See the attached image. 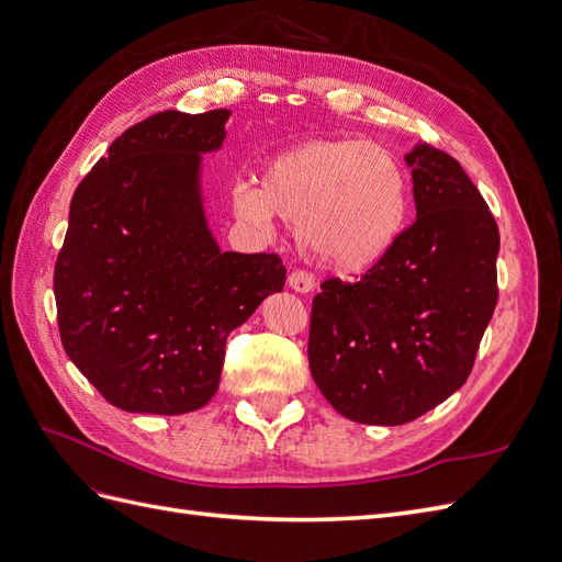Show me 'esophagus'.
Returning <instances> with one entry per match:
<instances>
[{"mask_svg": "<svg viewBox=\"0 0 562 562\" xmlns=\"http://www.w3.org/2000/svg\"><path fill=\"white\" fill-rule=\"evenodd\" d=\"M288 288L300 295H310L314 291V279L310 274H304V271H293V274L288 277Z\"/></svg>", "mask_w": 562, "mask_h": 562, "instance_id": "esophagus-1", "label": "esophagus"}]
</instances>
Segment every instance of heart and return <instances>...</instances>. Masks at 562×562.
I'll list each match as a JSON object with an SVG mask.
<instances>
[{
  "instance_id": "obj_1",
  "label": "heart",
  "mask_w": 562,
  "mask_h": 562,
  "mask_svg": "<svg viewBox=\"0 0 562 562\" xmlns=\"http://www.w3.org/2000/svg\"><path fill=\"white\" fill-rule=\"evenodd\" d=\"M246 223L297 225L307 260L337 277H359L396 248L411 217V176L394 151L359 138H314L281 151L258 187L234 192Z\"/></svg>"
}]
</instances>
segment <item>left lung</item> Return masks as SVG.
Listing matches in <instances>:
<instances>
[{
	"instance_id": "8db88e82",
	"label": "left lung",
	"mask_w": 562,
	"mask_h": 562,
	"mask_svg": "<svg viewBox=\"0 0 562 562\" xmlns=\"http://www.w3.org/2000/svg\"><path fill=\"white\" fill-rule=\"evenodd\" d=\"M415 223L361 281L330 279L312 307L310 368L335 411L398 427L462 386L497 304L499 229L457 159L405 155Z\"/></svg>"
}]
</instances>
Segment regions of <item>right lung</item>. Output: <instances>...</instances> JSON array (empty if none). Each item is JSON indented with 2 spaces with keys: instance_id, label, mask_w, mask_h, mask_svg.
<instances>
[{
  "instance_id": "1",
  "label": "right lung",
  "mask_w": 562,
  "mask_h": 562,
  "mask_svg": "<svg viewBox=\"0 0 562 562\" xmlns=\"http://www.w3.org/2000/svg\"><path fill=\"white\" fill-rule=\"evenodd\" d=\"M229 110H166L131 126L83 178L56 262L65 353L119 411L184 415L217 391L227 335L281 293L277 255L225 252L203 155Z\"/></svg>"
}]
</instances>
